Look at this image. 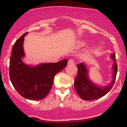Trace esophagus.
<instances>
[{"label":"esophagus","instance_id":"obj_1","mask_svg":"<svg viewBox=\"0 0 127 127\" xmlns=\"http://www.w3.org/2000/svg\"><path fill=\"white\" fill-rule=\"evenodd\" d=\"M74 64V60L73 59H70L68 61V65Z\"/></svg>","mask_w":127,"mask_h":127}]
</instances>
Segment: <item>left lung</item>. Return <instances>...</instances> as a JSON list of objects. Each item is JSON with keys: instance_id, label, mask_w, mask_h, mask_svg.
I'll use <instances>...</instances> for the list:
<instances>
[{"instance_id": "left-lung-1", "label": "left lung", "mask_w": 127, "mask_h": 127, "mask_svg": "<svg viewBox=\"0 0 127 127\" xmlns=\"http://www.w3.org/2000/svg\"><path fill=\"white\" fill-rule=\"evenodd\" d=\"M110 57L113 61L112 67V80L109 85L104 87L97 85L91 81L85 63H81L77 64L78 68V75L75 79L74 86L77 94L82 100H93L100 98L105 95L112 89L114 85L117 73V64L115 54H111Z\"/></svg>"}]
</instances>
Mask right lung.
<instances>
[{"label": "right lung", "mask_w": 127, "mask_h": 127, "mask_svg": "<svg viewBox=\"0 0 127 127\" xmlns=\"http://www.w3.org/2000/svg\"><path fill=\"white\" fill-rule=\"evenodd\" d=\"M24 33L13 45L9 62V76L12 85L24 98L32 100L44 98L52 88L54 78L67 64L64 59L57 63L29 65L23 61L25 57L23 48Z\"/></svg>", "instance_id": "obj_1"}]
</instances>
